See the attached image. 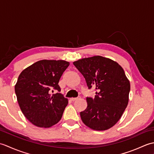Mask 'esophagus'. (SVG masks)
Listing matches in <instances>:
<instances>
[{
  "instance_id": "obj_1",
  "label": "esophagus",
  "mask_w": 154,
  "mask_h": 154,
  "mask_svg": "<svg viewBox=\"0 0 154 154\" xmlns=\"http://www.w3.org/2000/svg\"><path fill=\"white\" fill-rule=\"evenodd\" d=\"M80 99V97H77V98H71V100L72 101H75V100H78V99Z\"/></svg>"
}]
</instances>
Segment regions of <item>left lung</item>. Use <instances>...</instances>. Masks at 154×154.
Returning <instances> with one entry per match:
<instances>
[{
	"instance_id": "obj_1",
	"label": "left lung",
	"mask_w": 154,
	"mask_h": 154,
	"mask_svg": "<svg viewBox=\"0 0 154 154\" xmlns=\"http://www.w3.org/2000/svg\"><path fill=\"white\" fill-rule=\"evenodd\" d=\"M73 65L83 75L88 89L95 87L97 91L94 99L87 97V109L80 112L83 122L94 130L110 128L128 103L130 84L122 67L99 55L81 59Z\"/></svg>"
}]
</instances>
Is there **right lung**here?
<instances>
[{
	"instance_id": "1",
	"label": "right lung",
	"mask_w": 154,
	"mask_h": 154,
	"mask_svg": "<svg viewBox=\"0 0 154 154\" xmlns=\"http://www.w3.org/2000/svg\"><path fill=\"white\" fill-rule=\"evenodd\" d=\"M69 65L63 60H40L20 74L15 93L20 108L34 125L49 128L61 119L68 100L60 92L59 81ZM57 91L55 94H52Z\"/></svg>"
}]
</instances>
